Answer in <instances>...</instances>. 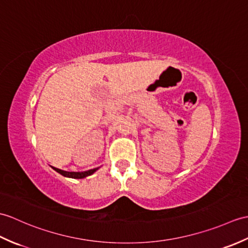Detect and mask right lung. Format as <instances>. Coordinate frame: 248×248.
Listing matches in <instances>:
<instances>
[{"mask_svg": "<svg viewBox=\"0 0 248 248\" xmlns=\"http://www.w3.org/2000/svg\"><path fill=\"white\" fill-rule=\"evenodd\" d=\"M55 171L58 172L61 175L65 176V177H71V178H84L89 175H92L96 172L98 169H99V167L98 168H94V169H91L88 171H82V172H68V171H64V170H61L58 168H55V167H51Z\"/></svg>", "mask_w": 248, "mask_h": 248, "instance_id": "1", "label": "right lung"}]
</instances>
